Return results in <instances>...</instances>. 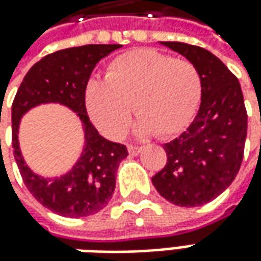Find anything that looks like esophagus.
I'll return each instance as SVG.
<instances>
[{"instance_id":"esophagus-1","label":"esophagus","mask_w":261,"mask_h":261,"mask_svg":"<svg viewBox=\"0 0 261 261\" xmlns=\"http://www.w3.org/2000/svg\"><path fill=\"white\" fill-rule=\"evenodd\" d=\"M141 150H143V148L139 147V146H133V144H131V146H128V153H130L131 156H137Z\"/></svg>"}]
</instances>
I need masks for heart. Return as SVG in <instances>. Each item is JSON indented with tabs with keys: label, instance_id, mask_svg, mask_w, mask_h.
<instances>
[{
	"label": "heart",
	"instance_id": "b5f03b06",
	"mask_svg": "<svg viewBox=\"0 0 261 261\" xmlns=\"http://www.w3.org/2000/svg\"><path fill=\"white\" fill-rule=\"evenodd\" d=\"M201 95V73L191 60L139 49L114 59L107 79L88 82L85 103L92 122L110 139L125 134L131 107L139 117L137 134L163 139L189 125Z\"/></svg>",
	"mask_w": 261,
	"mask_h": 261
}]
</instances>
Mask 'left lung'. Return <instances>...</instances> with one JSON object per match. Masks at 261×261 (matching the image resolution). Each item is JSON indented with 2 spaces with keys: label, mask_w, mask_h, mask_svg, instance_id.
Segmentation results:
<instances>
[{
  "label": "left lung",
  "mask_w": 261,
  "mask_h": 261,
  "mask_svg": "<svg viewBox=\"0 0 261 261\" xmlns=\"http://www.w3.org/2000/svg\"><path fill=\"white\" fill-rule=\"evenodd\" d=\"M198 68L201 105L192 124L163 148L167 163L153 186L177 206L211 202L236 179L247 137V111L238 79L210 50L180 41H160Z\"/></svg>",
  "instance_id": "8db88e82"
}]
</instances>
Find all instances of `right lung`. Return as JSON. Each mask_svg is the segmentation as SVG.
Segmentation results:
<instances>
[{"label":"right lung","mask_w":261,"mask_h":261,"mask_svg":"<svg viewBox=\"0 0 261 261\" xmlns=\"http://www.w3.org/2000/svg\"><path fill=\"white\" fill-rule=\"evenodd\" d=\"M121 44H85L58 50L40 59L24 76L11 110L14 158L24 184L39 202L68 218H82L102 211L113 198L115 176L127 147L99 136L86 114L85 91L96 63ZM41 103H60L77 114L86 144L74 167L65 175L44 178L27 166L18 131L25 112Z\"/></svg>","instance_id":"right-lung-1"}]
</instances>
